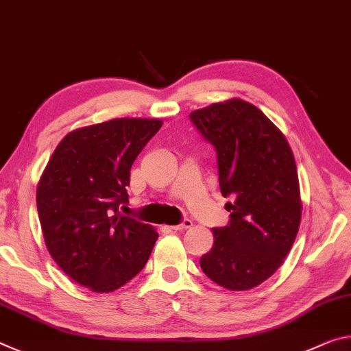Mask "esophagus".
<instances>
[{
  "label": "esophagus",
  "instance_id": "34e87169",
  "mask_svg": "<svg viewBox=\"0 0 351 351\" xmlns=\"http://www.w3.org/2000/svg\"><path fill=\"white\" fill-rule=\"evenodd\" d=\"M191 226H193V221L191 219H183L180 223H177V226H172L171 228L176 230V232H183V230L191 228Z\"/></svg>",
  "mask_w": 351,
  "mask_h": 351
}]
</instances>
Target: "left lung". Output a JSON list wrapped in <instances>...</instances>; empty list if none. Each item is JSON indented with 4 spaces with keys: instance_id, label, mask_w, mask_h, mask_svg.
Returning <instances> with one entry per match:
<instances>
[{
    "instance_id": "1",
    "label": "left lung",
    "mask_w": 351,
    "mask_h": 351,
    "mask_svg": "<svg viewBox=\"0 0 351 351\" xmlns=\"http://www.w3.org/2000/svg\"><path fill=\"white\" fill-rule=\"evenodd\" d=\"M216 149L230 222L213 228L204 274L230 291L261 285L283 264L302 219L297 166L285 135L260 108L238 97L189 113Z\"/></svg>"
}]
</instances>
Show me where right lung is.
<instances>
[{
	"label": "right lung",
	"mask_w": 351,
	"mask_h": 351,
	"mask_svg": "<svg viewBox=\"0 0 351 351\" xmlns=\"http://www.w3.org/2000/svg\"><path fill=\"white\" fill-rule=\"evenodd\" d=\"M163 121L118 118L68 134L40 177L37 210L46 249L93 292L121 288L146 266L158 233L123 216L130 168Z\"/></svg>",
	"instance_id": "obj_1"
}]
</instances>
